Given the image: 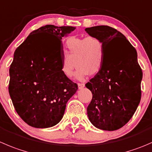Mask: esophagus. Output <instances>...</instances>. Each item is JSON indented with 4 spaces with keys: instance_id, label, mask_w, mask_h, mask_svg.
<instances>
[{
    "instance_id": "34e87169",
    "label": "esophagus",
    "mask_w": 152,
    "mask_h": 152,
    "mask_svg": "<svg viewBox=\"0 0 152 152\" xmlns=\"http://www.w3.org/2000/svg\"><path fill=\"white\" fill-rule=\"evenodd\" d=\"M78 87H79V89H82V88L85 87V84H84V83H78Z\"/></svg>"
}]
</instances>
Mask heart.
<instances>
[{
	"instance_id": "obj_1",
	"label": "heart",
	"mask_w": 152,
	"mask_h": 152,
	"mask_svg": "<svg viewBox=\"0 0 152 152\" xmlns=\"http://www.w3.org/2000/svg\"><path fill=\"white\" fill-rule=\"evenodd\" d=\"M65 54L61 61V73L65 77L70 78L76 64L78 68L75 77L82 80L87 75H95L101 70L104 48L96 37L70 36L65 42Z\"/></svg>"
}]
</instances>
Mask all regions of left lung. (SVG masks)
<instances>
[{
	"label": "left lung",
	"mask_w": 152,
	"mask_h": 152,
	"mask_svg": "<svg viewBox=\"0 0 152 152\" xmlns=\"http://www.w3.org/2000/svg\"><path fill=\"white\" fill-rule=\"evenodd\" d=\"M85 31L98 38L104 48L101 70L85 85L93 94L87 107L88 118L97 129L117 130L131 120L140 102L142 72L137 53L126 36L110 26Z\"/></svg>",
	"instance_id": "1"
}]
</instances>
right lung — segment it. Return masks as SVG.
Masks as SVG:
<instances>
[{
  "label": "right lung",
  "instance_id": "add662e5",
  "mask_svg": "<svg viewBox=\"0 0 152 152\" xmlns=\"http://www.w3.org/2000/svg\"><path fill=\"white\" fill-rule=\"evenodd\" d=\"M75 29L45 25L32 31L15 51L9 93L18 114L32 127L58 124L77 91V85L61 71V39Z\"/></svg>",
  "mask_w": 152,
  "mask_h": 152
}]
</instances>
